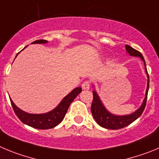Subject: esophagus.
<instances>
[{"label": "esophagus", "mask_w": 159, "mask_h": 159, "mask_svg": "<svg viewBox=\"0 0 159 159\" xmlns=\"http://www.w3.org/2000/svg\"><path fill=\"white\" fill-rule=\"evenodd\" d=\"M81 88H82L83 89H85V90L89 89V88H90V82H89V81H84V82L82 83V84H81Z\"/></svg>", "instance_id": "esophagus-1"}]
</instances>
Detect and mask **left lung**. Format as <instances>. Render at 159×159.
<instances>
[{"mask_svg":"<svg viewBox=\"0 0 159 159\" xmlns=\"http://www.w3.org/2000/svg\"><path fill=\"white\" fill-rule=\"evenodd\" d=\"M125 49L129 53L130 56L140 57L142 60L143 61V63H144L145 70H146L147 75H148V78L146 96H145L141 107L136 112H134V113L131 114L129 115H125V116H116V115H111V113H109L107 111L106 108L102 104L98 95L96 94V92L93 91V100L91 105L92 115H93V118L96 120V122L100 125V126L108 129H122L124 127L129 125H130L132 122H133L135 120L137 119L142 115L143 111H144L145 107H146L147 99H148V89H149V75H148V70H147L145 60L141 53L139 51H137V50L135 49V48H132L131 46L128 45V44H125Z\"/></svg>","mask_w":159,"mask_h":159,"instance_id":"obj_1","label":"left lung"}]
</instances>
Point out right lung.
<instances>
[{"instance_id": "1", "label": "right lung", "mask_w": 159, "mask_h": 159, "mask_svg": "<svg viewBox=\"0 0 159 159\" xmlns=\"http://www.w3.org/2000/svg\"><path fill=\"white\" fill-rule=\"evenodd\" d=\"M46 42H47L46 40H37L32 42V44H41V43ZM81 92V87L75 89L70 94L63 98V100L58 105L57 107L48 113L42 114V115H32V114L26 113L18 108L11 99H10V101H11V104L16 116L19 118L22 122L33 128L39 129H48L54 128L63 121L70 103Z\"/></svg>"}]
</instances>
